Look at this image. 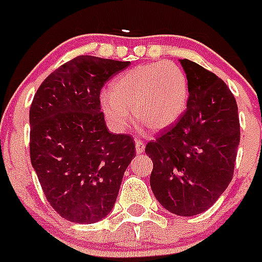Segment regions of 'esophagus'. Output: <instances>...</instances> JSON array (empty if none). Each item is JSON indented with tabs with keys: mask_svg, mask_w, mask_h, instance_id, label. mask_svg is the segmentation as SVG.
Masks as SVG:
<instances>
[{
	"mask_svg": "<svg viewBox=\"0 0 262 262\" xmlns=\"http://www.w3.org/2000/svg\"><path fill=\"white\" fill-rule=\"evenodd\" d=\"M135 148H136V154H142L146 148V144L143 140H136L135 142Z\"/></svg>",
	"mask_w": 262,
	"mask_h": 262,
	"instance_id": "obj_1",
	"label": "esophagus"
}]
</instances>
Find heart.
<instances>
[{"label": "heart", "instance_id": "heart-1", "mask_svg": "<svg viewBox=\"0 0 262 262\" xmlns=\"http://www.w3.org/2000/svg\"><path fill=\"white\" fill-rule=\"evenodd\" d=\"M189 98L188 79L172 62L136 66L115 78L110 93L100 95V106L115 131H124L136 119L154 131L168 128L180 119Z\"/></svg>", "mask_w": 262, "mask_h": 262}]
</instances>
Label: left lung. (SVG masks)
Here are the masks:
<instances>
[{"label": "left lung", "instance_id": "1", "mask_svg": "<svg viewBox=\"0 0 262 262\" xmlns=\"http://www.w3.org/2000/svg\"><path fill=\"white\" fill-rule=\"evenodd\" d=\"M189 86L180 119L146 147L152 159L149 184L163 208L178 216L203 213L233 176L240 120L233 94L211 71L179 59Z\"/></svg>", "mask_w": 262, "mask_h": 262}]
</instances>
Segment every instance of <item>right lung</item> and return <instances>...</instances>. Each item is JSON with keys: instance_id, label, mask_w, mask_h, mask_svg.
I'll use <instances>...</instances> for the list:
<instances>
[{"instance_id": "add662e5", "label": "right lung", "mask_w": 262, "mask_h": 262, "mask_svg": "<svg viewBox=\"0 0 262 262\" xmlns=\"http://www.w3.org/2000/svg\"><path fill=\"white\" fill-rule=\"evenodd\" d=\"M128 66L79 55L53 71L31 103V165L51 207L77 224H93L113 211L135 158L133 138L107 129L99 99L107 80Z\"/></svg>"}]
</instances>
